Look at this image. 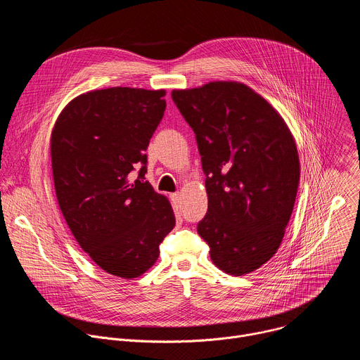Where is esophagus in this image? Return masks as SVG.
I'll list each match as a JSON object with an SVG mask.
<instances>
[{
  "instance_id": "obj_1",
  "label": "esophagus",
  "mask_w": 360,
  "mask_h": 360,
  "mask_svg": "<svg viewBox=\"0 0 360 360\" xmlns=\"http://www.w3.org/2000/svg\"><path fill=\"white\" fill-rule=\"evenodd\" d=\"M171 198V202L174 205V208H179V203H181V193L179 192H175V193H171L169 195Z\"/></svg>"
}]
</instances>
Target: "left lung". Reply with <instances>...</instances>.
Masks as SVG:
<instances>
[{
    "instance_id": "8db88e82",
    "label": "left lung",
    "mask_w": 360,
    "mask_h": 360,
    "mask_svg": "<svg viewBox=\"0 0 360 360\" xmlns=\"http://www.w3.org/2000/svg\"><path fill=\"white\" fill-rule=\"evenodd\" d=\"M172 101L195 132L208 193L198 224L212 262L240 276L276 253L299 185V158L282 117L249 86L217 81L175 89Z\"/></svg>"
}]
</instances>
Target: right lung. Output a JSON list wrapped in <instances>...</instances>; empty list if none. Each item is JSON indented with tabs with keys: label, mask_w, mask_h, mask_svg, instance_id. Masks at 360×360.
Listing matches in <instances>:
<instances>
[{
	"label": "right lung",
	"mask_w": 360,
	"mask_h": 360,
	"mask_svg": "<svg viewBox=\"0 0 360 360\" xmlns=\"http://www.w3.org/2000/svg\"><path fill=\"white\" fill-rule=\"evenodd\" d=\"M164 89L127 86L82 94L51 135L61 212L91 259L120 278L155 264L175 226L171 203L145 181V150L164 117Z\"/></svg>",
	"instance_id": "obj_1"
}]
</instances>
